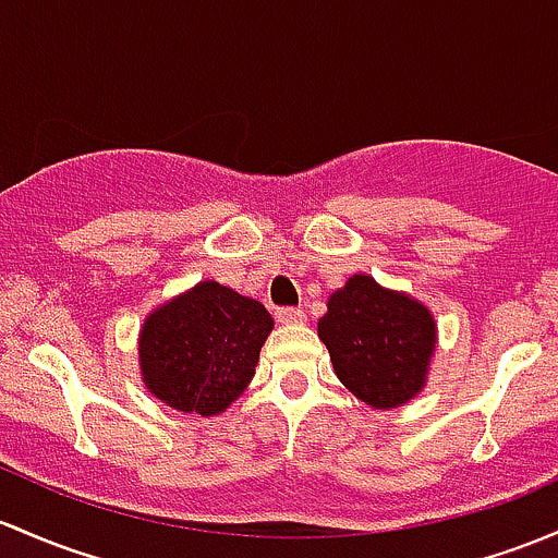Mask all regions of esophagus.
I'll return each mask as SVG.
<instances>
[{
  "instance_id": "esophagus-1",
  "label": "esophagus",
  "mask_w": 558,
  "mask_h": 558,
  "mask_svg": "<svg viewBox=\"0 0 558 558\" xmlns=\"http://www.w3.org/2000/svg\"><path fill=\"white\" fill-rule=\"evenodd\" d=\"M275 318H278L283 326H302L304 324V313L294 307H280L278 313H275Z\"/></svg>"
}]
</instances>
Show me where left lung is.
<instances>
[{"label":"left lung","instance_id":"1","mask_svg":"<svg viewBox=\"0 0 558 558\" xmlns=\"http://www.w3.org/2000/svg\"><path fill=\"white\" fill-rule=\"evenodd\" d=\"M326 307L318 337L339 383L357 401L390 412L425 390L438 342L427 304L361 272L333 291Z\"/></svg>","mask_w":558,"mask_h":558}]
</instances>
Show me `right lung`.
Returning <instances> with one entry per match:
<instances>
[{
    "mask_svg": "<svg viewBox=\"0 0 558 558\" xmlns=\"http://www.w3.org/2000/svg\"><path fill=\"white\" fill-rule=\"evenodd\" d=\"M272 326L262 302L216 280H201L144 318L141 379L175 412L214 417L227 412L254 379Z\"/></svg>",
    "mask_w": 558,
    "mask_h": 558,
    "instance_id": "add662e5",
    "label": "right lung"
}]
</instances>
